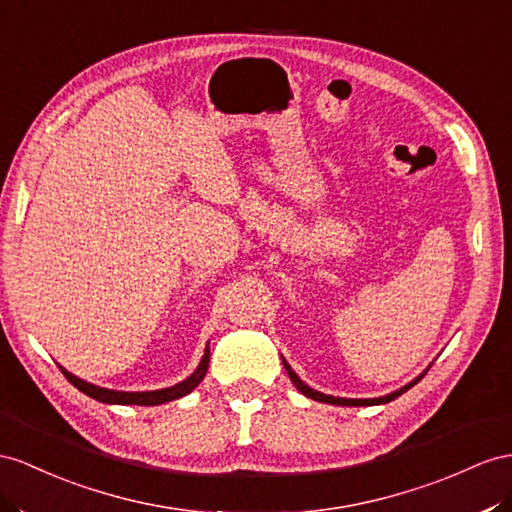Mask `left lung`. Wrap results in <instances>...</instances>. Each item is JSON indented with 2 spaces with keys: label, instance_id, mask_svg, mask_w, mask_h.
Wrapping results in <instances>:
<instances>
[{
  "label": "left lung",
  "instance_id": "8db88e82",
  "mask_svg": "<svg viewBox=\"0 0 512 512\" xmlns=\"http://www.w3.org/2000/svg\"><path fill=\"white\" fill-rule=\"evenodd\" d=\"M283 368L287 370V376H290V381L296 385V389L300 391V393H305L307 398H311V400H318V402H326V404H337V406H374V404H387V402H391V400H396L398 396H402L404 391H409L413 385H417V381H422L424 378V374H419L415 381H411L409 385H404V387H400L398 391H391V393H387V396H381V398H335V396H326V393H320V391H316V389H311L309 385H305L303 381H300L298 378V374L290 368V363H287L285 359H283Z\"/></svg>",
  "mask_w": 512,
  "mask_h": 512
}]
</instances>
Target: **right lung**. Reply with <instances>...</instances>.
Masks as SVG:
<instances>
[{
  "mask_svg": "<svg viewBox=\"0 0 512 512\" xmlns=\"http://www.w3.org/2000/svg\"><path fill=\"white\" fill-rule=\"evenodd\" d=\"M207 368H209V346H205L199 368H196L186 378V381H181V383H177L173 387H166V389H155V391H114V389H106V387H97L93 383H86V381H82V378L73 376L71 372H67L60 365V370H62L64 376L69 378V383L80 389L82 393H86V396L95 398L99 402H106V404H138V406H155V404H164V402L188 396V393L203 381L205 374H207Z\"/></svg>",
  "mask_w": 512,
  "mask_h": 512,
  "instance_id": "obj_1",
  "label": "right lung"
}]
</instances>
